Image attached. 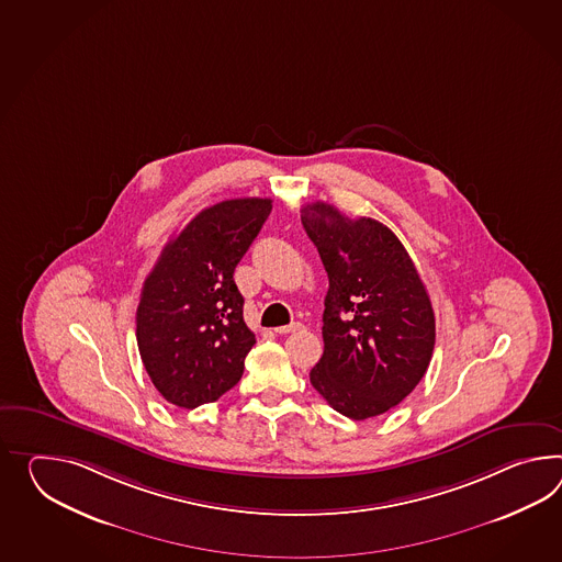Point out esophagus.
I'll return each mask as SVG.
<instances>
[{
	"instance_id": "1",
	"label": "esophagus",
	"mask_w": 562,
	"mask_h": 562,
	"mask_svg": "<svg viewBox=\"0 0 562 562\" xmlns=\"http://www.w3.org/2000/svg\"><path fill=\"white\" fill-rule=\"evenodd\" d=\"M301 323H290V325H284V327H278L276 333H280V335H288V333H296V330H301Z\"/></svg>"
}]
</instances>
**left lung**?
<instances>
[{"mask_svg":"<svg viewBox=\"0 0 562 562\" xmlns=\"http://www.w3.org/2000/svg\"><path fill=\"white\" fill-rule=\"evenodd\" d=\"M302 225L329 276L325 351L311 383L347 418L380 416L411 394L430 363L435 313L425 282L380 221L313 203L302 209Z\"/></svg>","mask_w":562,"mask_h":562,"instance_id":"1","label":"left lung"}]
</instances>
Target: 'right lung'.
<instances>
[{
    "mask_svg": "<svg viewBox=\"0 0 562 562\" xmlns=\"http://www.w3.org/2000/svg\"><path fill=\"white\" fill-rule=\"evenodd\" d=\"M272 211L270 199L206 206L166 244L137 304L139 357L156 390L192 411L244 375L256 335L244 321L235 266Z\"/></svg>",
    "mask_w": 562,
    "mask_h": 562,
    "instance_id": "obj_1",
    "label": "right lung"
}]
</instances>
